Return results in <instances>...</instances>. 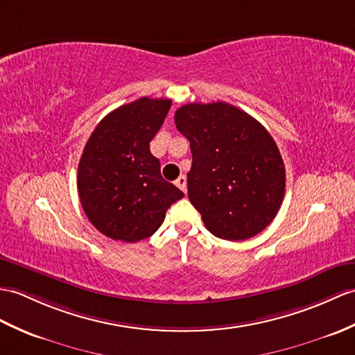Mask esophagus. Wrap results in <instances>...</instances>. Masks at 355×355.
I'll return each instance as SVG.
<instances>
[{"mask_svg": "<svg viewBox=\"0 0 355 355\" xmlns=\"http://www.w3.org/2000/svg\"><path fill=\"white\" fill-rule=\"evenodd\" d=\"M175 184L181 189V191L186 192V189H187V180H186L184 175H180V177L175 180Z\"/></svg>", "mask_w": 355, "mask_h": 355, "instance_id": "34e87169", "label": "esophagus"}]
</instances>
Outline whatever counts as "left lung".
<instances>
[{
	"label": "left lung",
	"mask_w": 355,
	"mask_h": 355,
	"mask_svg": "<svg viewBox=\"0 0 355 355\" xmlns=\"http://www.w3.org/2000/svg\"><path fill=\"white\" fill-rule=\"evenodd\" d=\"M175 125L191 142L189 201L209 232L236 242L263 232L286 189L284 163L268 130L222 101L181 105Z\"/></svg>",
	"instance_id": "8db88e82"
}]
</instances>
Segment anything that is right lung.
<instances>
[{
    "label": "right lung",
    "mask_w": 355,
    "mask_h": 355,
    "mask_svg": "<svg viewBox=\"0 0 355 355\" xmlns=\"http://www.w3.org/2000/svg\"><path fill=\"white\" fill-rule=\"evenodd\" d=\"M171 100L123 104L98 123L81 154L77 187L87 219L113 241L139 242L163 224L166 210L184 193L160 174L150 151Z\"/></svg>",
    "instance_id": "add662e5"
}]
</instances>
